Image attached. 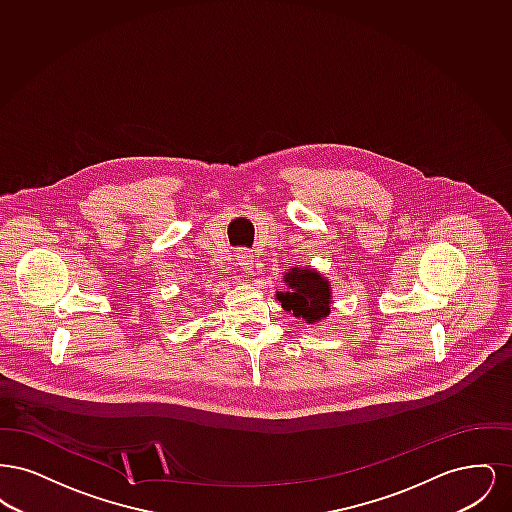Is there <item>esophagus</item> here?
<instances>
[{
    "instance_id": "1",
    "label": "esophagus",
    "mask_w": 512,
    "mask_h": 512,
    "mask_svg": "<svg viewBox=\"0 0 512 512\" xmlns=\"http://www.w3.org/2000/svg\"><path fill=\"white\" fill-rule=\"evenodd\" d=\"M236 257H238V265H240V268L244 270L245 274H249V272H253V270H255L257 261H255L253 253H249V251H240Z\"/></svg>"
}]
</instances>
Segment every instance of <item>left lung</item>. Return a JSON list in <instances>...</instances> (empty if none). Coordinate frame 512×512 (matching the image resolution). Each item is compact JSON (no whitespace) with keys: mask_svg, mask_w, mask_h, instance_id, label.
<instances>
[{"mask_svg":"<svg viewBox=\"0 0 512 512\" xmlns=\"http://www.w3.org/2000/svg\"><path fill=\"white\" fill-rule=\"evenodd\" d=\"M284 282L288 292H276L284 311H290L293 317L303 318L309 324L330 315V282L320 272L311 267H293L284 274Z\"/></svg>","mask_w":512,"mask_h":512,"instance_id":"1","label":"left lung"}]
</instances>
